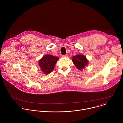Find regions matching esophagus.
Masks as SVG:
<instances>
[{
	"label": "esophagus",
	"mask_w": 123,
	"mask_h": 123,
	"mask_svg": "<svg viewBox=\"0 0 123 123\" xmlns=\"http://www.w3.org/2000/svg\"><path fill=\"white\" fill-rule=\"evenodd\" d=\"M68 55H62V57H63V58H66V57H68Z\"/></svg>",
	"instance_id": "1"
}]
</instances>
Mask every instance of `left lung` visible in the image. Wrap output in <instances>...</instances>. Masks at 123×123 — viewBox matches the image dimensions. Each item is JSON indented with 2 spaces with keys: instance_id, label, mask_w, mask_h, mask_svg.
Instances as JSON below:
<instances>
[{
  "instance_id": "obj_1",
  "label": "left lung",
  "mask_w": 123,
  "mask_h": 123,
  "mask_svg": "<svg viewBox=\"0 0 123 123\" xmlns=\"http://www.w3.org/2000/svg\"><path fill=\"white\" fill-rule=\"evenodd\" d=\"M72 61L75 66L79 70L84 69L87 65L89 60H87L84 55L79 54L73 56Z\"/></svg>"
}]
</instances>
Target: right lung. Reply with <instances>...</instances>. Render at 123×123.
<instances>
[{
	"label": "right lung",
	"instance_id": "obj_1",
	"mask_svg": "<svg viewBox=\"0 0 123 123\" xmlns=\"http://www.w3.org/2000/svg\"><path fill=\"white\" fill-rule=\"evenodd\" d=\"M59 58L52 55L43 56L39 61L38 65L43 74H48L54 70L55 64Z\"/></svg>",
	"mask_w": 123,
	"mask_h": 123
}]
</instances>
